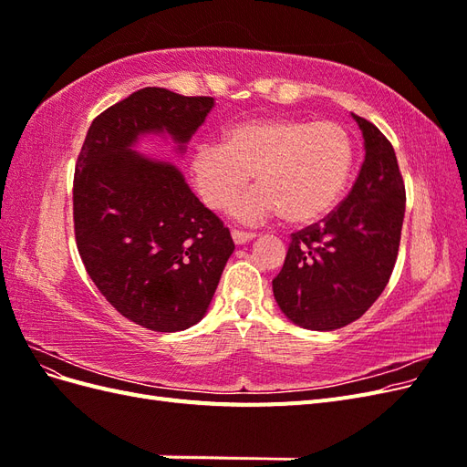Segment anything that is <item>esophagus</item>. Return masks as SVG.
Returning <instances> with one entry per match:
<instances>
[{
  "label": "esophagus",
  "mask_w": 467,
  "mask_h": 467,
  "mask_svg": "<svg viewBox=\"0 0 467 467\" xmlns=\"http://www.w3.org/2000/svg\"><path fill=\"white\" fill-rule=\"evenodd\" d=\"M232 237H234V242L237 245H244V244L251 242V239L255 237V234H253V232H244V230H232Z\"/></svg>",
  "instance_id": "obj_1"
}]
</instances>
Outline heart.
<instances>
[{"instance_id": "obj_1", "label": "heart", "mask_w": 467, "mask_h": 467, "mask_svg": "<svg viewBox=\"0 0 467 467\" xmlns=\"http://www.w3.org/2000/svg\"><path fill=\"white\" fill-rule=\"evenodd\" d=\"M355 144L343 124L266 119L235 124L225 142L196 146L191 171L196 191L222 210L255 173L259 187L232 204V214L259 223L282 212L290 223L323 218L347 187Z\"/></svg>"}]
</instances>
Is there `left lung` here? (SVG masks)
<instances>
[{
  "label": "left lung",
  "instance_id": "obj_1",
  "mask_svg": "<svg viewBox=\"0 0 467 467\" xmlns=\"http://www.w3.org/2000/svg\"><path fill=\"white\" fill-rule=\"evenodd\" d=\"M364 163L347 199L323 220L290 235L273 278L282 312L312 331L362 317L388 286L401 242L405 182L389 140L358 115Z\"/></svg>",
  "mask_w": 467,
  "mask_h": 467
}]
</instances>
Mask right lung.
I'll use <instances>...</instances> for the list:
<instances>
[{
	"instance_id": "1",
	"label": "right lung",
	"mask_w": 467,
	"mask_h": 467,
	"mask_svg": "<svg viewBox=\"0 0 467 467\" xmlns=\"http://www.w3.org/2000/svg\"><path fill=\"white\" fill-rule=\"evenodd\" d=\"M212 107V97L138 89L95 117L76 161L83 266L120 316L150 331L201 321L235 245L173 165L140 158L130 146L161 130L185 144Z\"/></svg>"
}]
</instances>
